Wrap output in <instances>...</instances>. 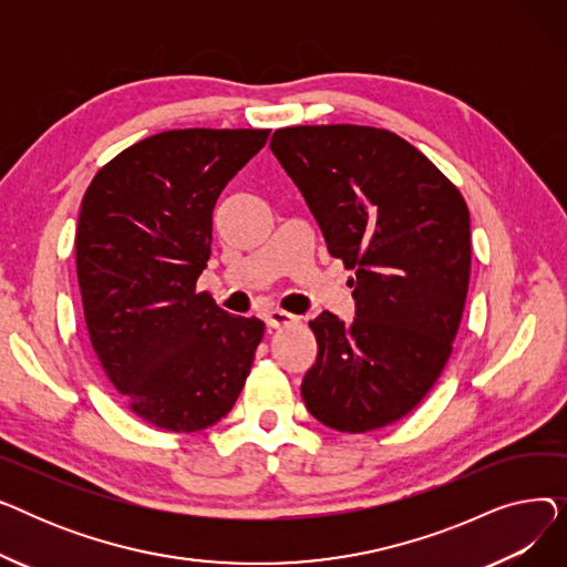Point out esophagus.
<instances>
[{
	"mask_svg": "<svg viewBox=\"0 0 567 567\" xmlns=\"http://www.w3.org/2000/svg\"><path fill=\"white\" fill-rule=\"evenodd\" d=\"M264 321H266L268 329H285V326L299 323V317H293V315H289V312H285V310L274 308V310H268V312L264 315Z\"/></svg>",
	"mask_w": 567,
	"mask_h": 567,
	"instance_id": "obj_1",
	"label": "esophagus"
}]
</instances>
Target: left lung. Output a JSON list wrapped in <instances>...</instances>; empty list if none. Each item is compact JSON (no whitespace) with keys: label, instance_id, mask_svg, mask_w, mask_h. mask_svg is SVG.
<instances>
[{"label":"left lung","instance_id":"obj_1","mask_svg":"<svg viewBox=\"0 0 567 567\" xmlns=\"http://www.w3.org/2000/svg\"><path fill=\"white\" fill-rule=\"evenodd\" d=\"M271 152L329 252L355 271V317L344 323L321 312L310 321L319 351L303 402L338 432L398 423L453 353L471 276L468 206L425 154L383 128H278Z\"/></svg>","mask_w":567,"mask_h":567}]
</instances>
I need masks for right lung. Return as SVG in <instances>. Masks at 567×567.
<instances>
[{
    "instance_id": "1",
    "label": "right lung",
    "mask_w": 567,
    "mask_h": 567,
    "mask_svg": "<svg viewBox=\"0 0 567 567\" xmlns=\"http://www.w3.org/2000/svg\"><path fill=\"white\" fill-rule=\"evenodd\" d=\"M268 133L152 135L103 165L82 197L75 268L89 340L126 406L165 432L227 415L264 338V321L227 315L197 278L214 206Z\"/></svg>"
}]
</instances>
